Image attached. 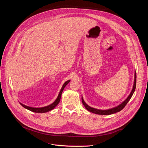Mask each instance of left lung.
Instances as JSON below:
<instances>
[{
  "label": "left lung",
  "mask_w": 148,
  "mask_h": 148,
  "mask_svg": "<svg viewBox=\"0 0 148 148\" xmlns=\"http://www.w3.org/2000/svg\"><path fill=\"white\" fill-rule=\"evenodd\" d=\"M136 72H135V80H134V86H133V88H132L130 95L123 102H122L120 105H119L118 106L112 108L111 109H109V110H98V109L92 108V107L88 106V105L85 102H84V101L82 97V103L84 105V106L85 107V108L88 111H89L90 112H92L94 114H98V115H111V114L119 112L126 106V105L127 104V103L129 102V101L131 98V97L135 90V88H136Z\"/></svg>",
  "instance_id": "obj_1"
}]
</instances>
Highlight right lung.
Listing matches in <instances>:
<instances>
[{
    "instance_id": "1",
    "label": "right lung",
    "mask_w": 148,
    "mask_h": 148,
    "mask_svg": "<svg viewBox=\"0 0 148 148\" xmlns=\"http://www.w3.org/2000/svg\"><path fill=\"white\" fill-rule=\"evenodd\" d=\"M70 81V80H68L64 84H63V86L60 91V93L57 98V99L55 100V101L52 103L51 104L48 105V106H46V107H41V108H33V107H28V106H26V105H23V103H20V105H22V106H23L25 108L28 110H30L32 112H37V113H45V112H47L52 110H53L57 105L58 104V103L60 102V99H61V94H62V92L63 91V90H64V87L67 85V84L69 83V82Z\"/></svg>"
}]
</instances>
